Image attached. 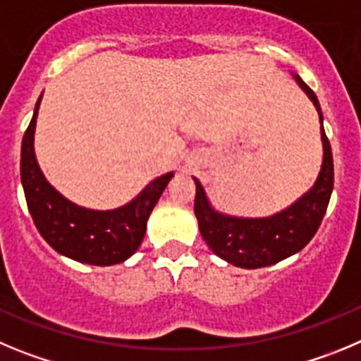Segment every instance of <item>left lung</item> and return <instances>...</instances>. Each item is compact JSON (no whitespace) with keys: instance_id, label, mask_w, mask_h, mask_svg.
I'll return each mask as SVG.
<instances>
[{"instance_id":"1","label":"left lung","mask_w":361,"mask_h":361,"mask_svg":"<svg viewBox=\"0 0 361 361\" xmlns=\"http://www.w3.org/2000/svg\"><path fill=\"white\" fill-rule=\"evenodd\" d=\"M295 79L313 100L322 120V109L313 90L300 77ZM322 142L324 161L314 187L297 203L291 204L290 209L271 217L239 219V217L217 214L207 201L201 183L194 178L196 181L194 214L197 217L201 237L217 257L225 259L230 264L239 268H264L300 252L313 239L327 210L334 183L333 152L324 128Z\"/></svg>"}]
</instances>
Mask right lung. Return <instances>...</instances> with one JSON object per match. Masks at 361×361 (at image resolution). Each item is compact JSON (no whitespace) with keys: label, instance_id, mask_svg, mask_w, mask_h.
Returning a JSON list of instances; mask_svg holds the SVG:
<instances>
[{"label":"right lung","instance_id":"1","mask_svg":"<svg viewBox=\"0 0 361 361\" xmlns=\"http://www.w3.org/2000/svg\"><path fill=\"white\" fill-rule=\"evenodd\" d=\"M39 102L41 97L21 144V183L39 233L55 252L73 261L95 266L126 261L142 245L149 216L173 173L157 178L122 209L99 212L77 207L44 180L35 160L34 131Z\"/></svg>","mask_w":361,"mask_h":361}]
</instances>
